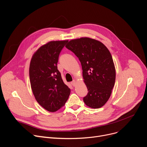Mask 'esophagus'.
<instances>
[{"mask_svg":"<svg viewBox=\"0 0 147 147\" xmlns=\"http://www.w3.org/2000/svg\"><path fill=\"white\" fill-rule=\"evenodd\" d=\"M71 84L73 86H76V81L74 80H73V81L71 83Z\"/></svg>","mask_w":147,"mask_h":147,"instance_id":"esophagus-1","label":"esophagus"}]
</instances>
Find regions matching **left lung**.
Segmentation results:
<instances>
[{"instance_id": "8db88e82", "label": "left lung", "mask_w": 147, "mask_h": 147, "mask_svg": "<svg viewBox=\"0 0 147 147\" xmlns=\"http://www.w3.org/2000/svg\"><path fill=\"white\" fill-rule=\"evenodd\" d=\"M65 47L73 51L82 66L88 94L86 105L99 109L110 98L115 81V69L109 49L101 42L89 37L71 40Z\"/></svg>"}]
</instances>
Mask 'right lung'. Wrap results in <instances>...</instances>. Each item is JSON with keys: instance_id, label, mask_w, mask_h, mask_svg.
<instances>
[{"instance_id": "obj_1", "label": "right lung", "mask_w": 147, "mask_h": 147, "mask_svg": "<svg viewBox=\"0 0 147 147\" xmlns=\"http://www.w3.org/2000/svg\"><path fill=\"white\" fill-rule=\"evenodd\" d=\"M67 42L47 43L36 51L30 61L29 77L33 95L37 102L50 112L60 109L70 94L57 66L60 53Z\"/></svg>"}]
</instances>
